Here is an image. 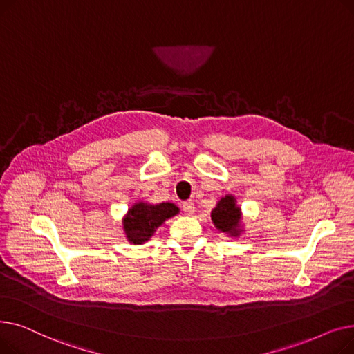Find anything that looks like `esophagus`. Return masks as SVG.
Returning <instances> with one entry per match:
<instances>
[{
    "instance_id": "esophagus-1",
    "label": "esophagus",
    "mask_w": 354,
    "mask_h": 354,
    "mask_svg": "<svg viewBox=\"0 0 354 354\" xmlns=\"http://www.w3.org/2000/svg\"><path fill=\"white\" fill-rule=\"evenodd\" d=\"M182 209H183V212L187 214V215H194V212H195V205H194V202H192V201L183 202V203H182Z\"/></svg>"
}]
</instances>
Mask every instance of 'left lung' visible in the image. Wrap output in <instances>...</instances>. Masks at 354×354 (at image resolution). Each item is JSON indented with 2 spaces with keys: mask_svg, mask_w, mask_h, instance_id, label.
Returning a JSON list of instances; mask_svg holds the SVG:
<instances>
[{
  "mask_svg": "<svg viewBox=\"0 0 354 354\" xmlns=\"http://www.w3.org/2000/svg\"><path fill=\"white\" fill-rule=\"evenodd\" d=\"M211 218L214 225L221 232L238 236L243 231L241 228V208L236 205V201L232 195H225L219 199L211 212Z\"/></svg>",
  "mask_w": 354,
  "mask_h": 354,
  "instance_id": "obj_1",
  "label": "left lung"
}]
</instances>
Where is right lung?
Wrapping results in <instances>:
<instances>
[{"instance_id":"add662e5","label":"right lung","mask_w":354,"mask_h":354,"mask_svg":"<svg viewBox=\"0 0 354 354\" xmlns=\"http://www.w3.org/2000/svg\"><path fill=\"white\" fill-rule=\"evenodd\" d=\"M178 212L179 208L171 202L156 205L146 202L135 203L123 218V231L127 241L135 245L145 244L166 219L175 216Z\"/></svg>"}]
</instances>
